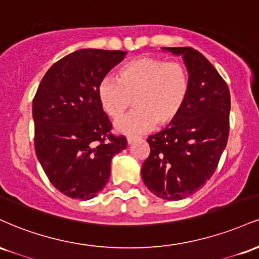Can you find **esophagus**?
<instances>
[{
	"label": "esophagus",
	"mask_w": 259,
	"mask_h": 259,
	"mask_svg": "<svg viewBox=\"0 0 259 259\" xmlns=\"http://www.w3.org/2000/svg\"><path fill=\"white\" fill-rule=\"evenodd\" d=\"M138 139L136 138V136H127L126 138V141H127V145H132L134 141H135V140Z\"/></svg>",
	"instance_id": "obj_1"
}]
</instances>
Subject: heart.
Segmentation results:
<instances>
[{"mask_svg": "<svg viewBox=\"0 0 259 259\" xmlns=\"http://www.w3.org/2000/svg\"><path fill=\"white\" fill-rule=\"evenodd\" d=\"M190 89V74L183 63L141 56L121 65L117 80L103 79L97 95L113 120L120 119L134 103L135 111L118 121L115 130L140 134L173 124L186 105Z\"/></svg>", "mask_w": 259, "mask_h": 259, "instance_id": "b5f03b06", "label": "heart"}]
</instances>
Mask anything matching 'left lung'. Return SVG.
<instances>
[{"mask_svg":"<svg viewBox=\"0 0 259 259\" xmlns=\"http://www.w3.org/2000/svg\"><path fill=\"white\" fill-rule=\"evenodd\" d=\"M183 57L191 80L189 99L173 124L147 139L151 152L141 169L157 197L179 201L210 179L227 147L230 91L200 52L191 47H162Z\"/></svg>","mask_w":259,"mask_h":259,"instance_id":"obj_1","label":"left lung"}]
</instances>
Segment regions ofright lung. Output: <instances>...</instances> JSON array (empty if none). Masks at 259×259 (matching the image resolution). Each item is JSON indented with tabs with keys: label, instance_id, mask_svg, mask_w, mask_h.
Returning <instances> with one entry per match:
<instances>
[{
	"label": "right lung",
	"instance_id": "add662e5",
	"mask_svg": "<svg viewBox=\"0 0 259 259\" xmlns=\"http://www.w3.org/2000/svg\"><path fill=\"white\" fill-rule=\"evenodd\" d=\"M124 51L84 49L47 70L32 101L35 151L56 189L91 200L106 186L113 156L126 148L99 101V86Z\"/></svg>",
	"mask_w": 259,
	"mask_h": 259
}]
</instances>
